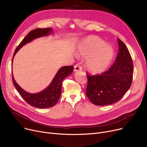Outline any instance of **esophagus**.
<instances>
[{
	"label": "esophagus",
	"mask_w": 147,
	"mask_h": 147,
	"mask_svg": "<svg viewBox=\"0 0 147 147\" xmlns=\"http://www.w3.org/2000/svg\"><path fill=\"white\" fill-rule=\"evenodd\" d=\"M82 70V66L79 64H77L74 65V71H80Z\"/></svg>",
	"instance_id": "1"
}]
</instances>
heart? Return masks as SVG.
I'll return each mask as SVG.
<instances>
[{
	"mask_svg": "<svg viewBox=\"0 0 147 147\" xmlns=\"http://www.w3.org/2000/svg\"><path fill=\"white\" fill-rule=\"evenodd\" d=\"M79 54L87 57V69L93 73L105 71L111 64L114 55L113 48L98 36H90L84 40L79 47Z\"/></svg>",
	"mask_w": 147,
	"mask_h": 147,
	"instance_id": "heart-1",
	"label": "heart"
}]
</instances>
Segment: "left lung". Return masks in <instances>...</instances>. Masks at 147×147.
<instances>
[{
    "mask_svg": "<svg viewBox=\"0 0 147 147\" xmlns=\"http://www.w3.org/2000/svg\"><path fill=\"white\" fill-rule=\"evenodd\" d=\"M118 42L119 51L108 70L100 74L86 73V94L94 105L104 106L117 102L131 86L134 73L132 57L125 44L119 38Z\"/></svg>",
    "mask_w": 147,
    "mask_h": 147,
    "instance_id": "obj_1",
    "label": "left lung"
}]
</instances>
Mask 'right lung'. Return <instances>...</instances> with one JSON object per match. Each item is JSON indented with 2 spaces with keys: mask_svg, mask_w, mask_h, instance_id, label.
I'll use <instances>...</instances> for the list:
<instances>
[{
  "mask_svg": "<svg viewBox=\"0 0 147 147\" xmlns=\"http://www.w3.org/2000/svg\"><path fill=\"white\" fill-rule=\"evenodd\" d=\"M51 31L52 29L51 28H36L34 30L29 32L16 48L12 58V63L14 55L23 45L31 41L35 38L45 36L50 34ZM73 65L64 66L61 67L56 74L51 84L49 85L46 89L39 93L31 94L25 92L16 83L13 75L12 74V82L19 94L22 97V98L29 105L37 107V108H48V107H53L57 103L61 95L63 81L64 78L69 76L73 72Z\"/></svg>",
  "mask_w": 147,
  "mask_h": 147,
  "instance_id": "right-lung-1",
  "label": "right lung"
}]
</instances>
